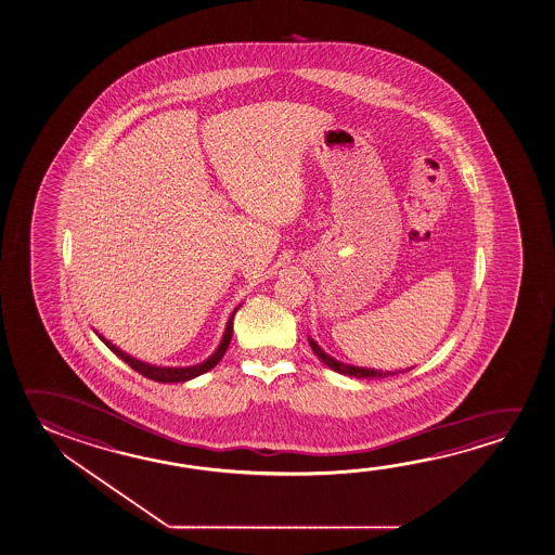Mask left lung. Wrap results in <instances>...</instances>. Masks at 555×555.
<instances>
[{
  "instance_id": "1",
  "label": "left lung",
  "mask_w": 555,
  "mask_h": 555,
  "mask_svg": "<svg viewBox=\"0 0 555 555\" xmlns=\"http://www.w3.org/2000/svg\"><path fill=\"white\" fill-rule=\"evenodd\" d=\"M308 344L312 347V351L317 352L318 359L326 364L327 369L335 370L339 374H347V376H352V378H386V376H393L396 374V372H382V370L349 366V364H344V362L335 361L330 354L322 351L314 339H308Z\"/></svg>"
}]
</instances>
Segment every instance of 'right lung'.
I'll return each instance as SVG.
<instances>
[{
	"mask_svg": "<svg viewBox=\"0 0 555 555\" xmlns=\"http://www.w3.org/2000/svg\"><path fill=\"white\" fill-rule=\"evenodd\" d=\"M238 307L233 310V314L229 317L228 327H225V332H223V337H221V344L216 352L208 357L206 361L201 362V364H194V366H185V369H169V366H154V364H149V362L139 361V359H132L131 354H127V352L121 351V349H117L114 344H109L106 337H102V335H98L104 344L112 349V351L121 359V361L127 362L132 370H137L139 374H142L144 378L154 379V382H162V384H177V382H186V379L196 378V376H201L204 372H208V370L214 369L218 362L221 361V357L225 354L228 351L229 341H231V335H233V317H235V312H237Z\"/></svg>",
	"mask_w": 555,
	"mask_h": 555,
	"instance_id": "add662e5",
	"label": "right lung"
}]
</instances>
